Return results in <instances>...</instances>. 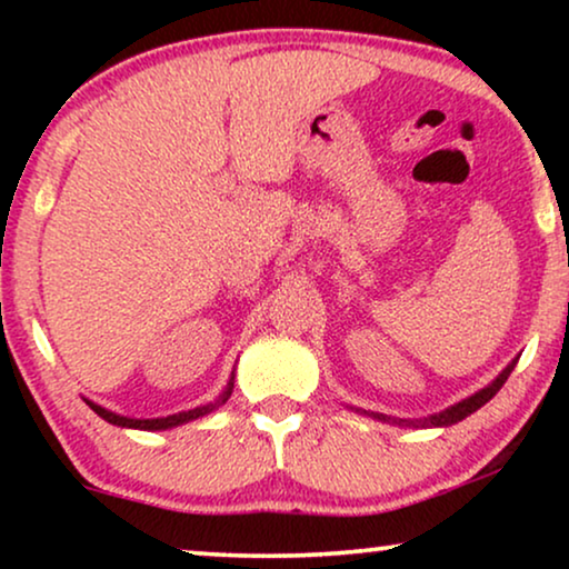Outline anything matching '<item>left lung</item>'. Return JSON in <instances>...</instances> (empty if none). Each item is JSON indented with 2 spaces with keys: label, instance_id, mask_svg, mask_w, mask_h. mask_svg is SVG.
I'll use <instances>...</instances> for the list:
<instances>
[{
  "label": "left lung",
  "instance_id": "left-lung-1",
  "mask_svg": "<svg viewBox=\"0 0 569 569\" xmlns=\"http://www.w3.org/2000/svg\"><path fill=\"white\" fill-rule=\"evenodd\" d=\"M512 368H516V362H510L508 368H505L500 376H497L495 383H489L487 388H481L479 393H473V396H469V399L458 401L456 407L440 411V415H435V417H427V419H393V417H383V415H372V411H370V417L383 419V422L401 425V427H448V425H456V422H461V419H466L469 415H473V411H477L479 407H485V403L492 399V396L505 386V380H508Z\"/></svg>",
  "mask_w": 569,
  "mask_h": 569
}]
</instances>
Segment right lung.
I'll use <instances>...</instances> for the list:
<instances>
[{
	"instance_id": "right-lung-1",
	"label": "right lung",
	"mask_w": 569,
	"mask_h": 569,
	"mask_svg": "<svg viewBox=\"0 0 569 569\" xmlns=\"http://www.w3.org/2000/svg\"><path fill=\"white\" fill-rule=\"evenodd\" d=\"M230 393H232V380H230L228 391H224V393L220 396V401H217V403L228 401V396H230ZM88 403H90V409L96 411L98 417H103V419H106V422L119 425V427H134V430H168V427H176V425L191 422V419H197V417H204L207 411H212V409L217 407V403H207V407H197V409L181 411V415H173V417H162V419H129V417L113 415V411H108V409H103V407H98V403H92V401H88Z\"/></svg>"
}]
</instances>
